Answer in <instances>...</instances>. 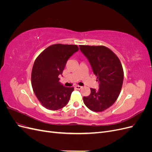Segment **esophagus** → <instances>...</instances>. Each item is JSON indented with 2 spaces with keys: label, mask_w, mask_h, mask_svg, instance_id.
<instances>
[{
  "label": "esophagus",
  "mask_w": 152,
  "mask_h": 152,
  "mask_svg": "<svg viewBox=\"0 0 152 152\" xmlns=\"http://www.w3.org/2000/svg\"><path fill=\"white\" fill-rule=\"evenodd\" d=\"M82 87H81V86H75V89H77V90H80V89H82Z\"/></svg>",
  "instance_id": "1"
}]
</instances>
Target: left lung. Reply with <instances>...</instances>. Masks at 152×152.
I'll return each mask as SVG.
<instances>
[{"label": "left lung", "mask_w": 152, "mask_h": 152, "mask_svg": "<svg viewBox=\"0 0 152 152\" xmlns=\"http://www.w3.org/2000/svg\"><path fill=\"white\" fill-rule=\"evenodd\" d=\"M81 52L88 59L99 82V89L91 88V94L84 96L86 107L95 112L110 108L120 94L124 71L120 59L112 50L104 45H79Z\"/></svg>", "instance_id": "obj_1"}]
</instances>
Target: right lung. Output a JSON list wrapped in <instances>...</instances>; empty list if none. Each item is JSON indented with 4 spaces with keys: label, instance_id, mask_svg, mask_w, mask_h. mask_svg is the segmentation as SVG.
Masks as SVG:
<instances>
[{
    "label": "right lung",
    "instance_id": "obj_1",
    "mask_svg": "<svg viewBox=\"0 0 152 152\" xmlns=\"http://www.w3.org/2000/svg\"><path fill=\"white\" fill-rule=\"evenodd\" d=\"M77 45H50L36 58L31 71V86L43 107L58 110L67 104L74 87H66L59 82L66 63L79 50Z\"/></svg>",
    "mask_w": 152,
    "mask_h": 152
}]
</instances>
